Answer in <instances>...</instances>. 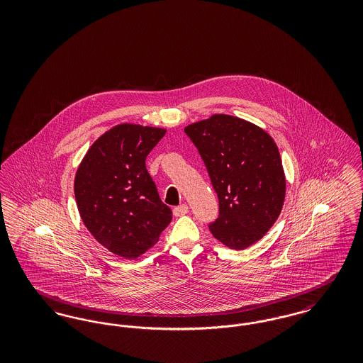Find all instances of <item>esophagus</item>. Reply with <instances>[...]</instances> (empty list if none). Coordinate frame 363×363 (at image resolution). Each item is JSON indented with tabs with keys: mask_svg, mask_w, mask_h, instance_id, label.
<instances>
[{
	"mask_svg": "<svg viewBox=\"0 0 363 363\" xmlns=\"http://www.w3.org/2000/svg\"><path fill=\"white\" fill-rule=\"evenodd\" d=\"M173 212L175 216H184L189 212V207L186 204H181V206L174 208Z\"/></svg>",
	"mask_w": 363,
	"mask_h": 363,
	"instance_id": "obj_1",
	"label": "esophagus"
}]
</instances>
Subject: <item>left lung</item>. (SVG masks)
Segmentation results:
<instances>
[{"label": "left lung", "instance_id": "obj_1", "mask_svg": "<svg viewBox=\"0 0 363 363\" xmlns=\"http://www.w3.org/2000/svg\"><path fill=\"white\" fill-rule=\"evenodd\" d=\"M185 133L219 199V216L209 225L212 235L235 250L259 241L277 222L286 196L274 138L255 123L225 114L188 125Z\"/></svg>", "mask_w": 363, "mask_h": 363}]
</instances>
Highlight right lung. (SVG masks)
I'll use <instances>...</instances> for the list:
<instances>
[{
  "instance_id": "1",
  "label": "right lung",
  "mask_w": 363,
  "mask_h": 363,
  "mask_svg": "<svg viewBox=\"0 0 363 363\" xmlns=\"http://www.w3.org/2000/svg\"><path fill=\"white\" fill-rule=\"evenodd\" d=\"M166 129L121 123L86 151L74 177V197L94 238L123 259L155 245L173 212L162 203L145 159Z\"/></svg>"
}]
</instances>
